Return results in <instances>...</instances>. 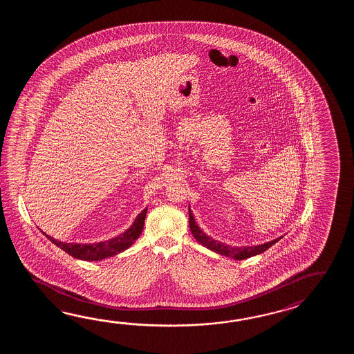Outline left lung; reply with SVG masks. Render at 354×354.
I'll return each instance as SVG.
<instances>
[{
    "label": "left lung",
    "mask_w": 354,
    "mask_h": 354,
    "mask_svg": "<svg viewBox=\"0 0 354 354\" xmlns=\"http://www.w3.org/2000/svg\"><path fill=\"white\" fill-rule=\"evenodd\" d=\"M189 230L194 235L196 241H198L200 244H203V247H206L207 249H210L215 253H218L221 256L230 257L236 261H243V259H247L250 257L257 256V254H261L266 252L267 249L272 247L274 243L282 238L279 236L274 241H268V243H264V244H259V245H253V247H230L225 243H221V241H215L212 239L211 236H209L207 234L203 233V229L200 226L197 225V223L195 221L194 218V214L189 210Z\"/></svg>",
    "instance_id": "left-lung-1"
}]
</instances>
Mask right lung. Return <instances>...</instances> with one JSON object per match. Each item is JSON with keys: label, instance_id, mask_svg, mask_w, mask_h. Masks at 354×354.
<instances>
[{"label": "right lung", "instance_id": "add662e5", "mask_svg": "<svg viewBox=\"0 0 354 354\" xmlns=\"http://www.w3.org/2000/svg\"><path fill=\"white\" fill-rule=\"evenodd\" d=\"M147 210L144 209L138 216H136L133 225L129 227L128 230H125L120 235L115 236L113 239H109L105 241H98L95 244H80V243H63V241H57L52 238L50 235L44 233L43 230H40L41 233L46 235L49 241L55 244L58 248L64 250L69 256L75 257L77 259L81 261H102L106 258L116 256L121 252L130 248L134 241L140 236V234L143 232L144 220L147 216Z\"/></svg>", "mask_w": 354, "mask_h": 354}]
</instances>
